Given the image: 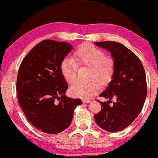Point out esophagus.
Returning a JSON list of instances; mask_svg holds the SVG:
<instances>
[{
  "mask_svg": "<svg viewBox=\"0 0 158 158\" xmlns=\"http://www.w3.org/2000/svg\"><path fill=\"white\" fill-rule=\"evenodd\" d=\"M82 101H83V103H90V102H91V101L89 100V99H83Z\"/></svg>",
  "mask_w": 158,
  "mask_h": 158,
  "instance_id": "esophagus-1",
  "label": "esophagus"
}]
</instances>
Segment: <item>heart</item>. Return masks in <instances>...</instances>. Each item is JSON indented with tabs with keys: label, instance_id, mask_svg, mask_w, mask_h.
<instances>
[{
	"label": "heart",
	"instance_id": "b5f03b06",
	"mask_svg": "<svg viewBox=\"0 0 158 158\" xmlns=\"http://www.w3.org/2000/svg\"><path fill=\"white\" fill-rule=\"evenodd\" d=\"M89 68L88 83L77 82L70 87V94L75 97L89 98L101 89L102 84H106L112 79L115 70L113 58L104 55L100 48L91 43L85 42L78 46L73 55V59L66 57L61 61L60 71L68 83L73 84L77 79L78 67Z\"/></svg>",
	"mask_w": 158,
	"mask_h": 158
}]
</instances>
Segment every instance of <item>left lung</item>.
Here are the masks:
<instances>
[{"instance_id":"left-lung-1","label":"left lung","mask_w":158,"mask_h":158,"mask_svg":"<svg viewBox=\"0 0 158 158\" xmlns=\"http://www.w3.org/2000/svg\"><path fill=\"white\" fill-rule=\"evenodd\" d=\"M94 44L110 51L115 64L112 80L99 95L109 101H98L102 108L94 115L95 121L104 130L121 131L134 121L143 107L147 94L144 67L137 55L119 42L107 41ZM113 98L117 101L110 106L109 102Z\"/></svg>"}]
</instances>
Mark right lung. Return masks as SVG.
Instances as JSON below:
<instances>
[{"label":"right lung","mask_w":158,"mask_h":158,"mask_svg":"<svg viewBox=\"0 0 158 158\" xmlns=\"http://www.w3.org/2000/svg\"><path fill=\"white\" fill-rule=\"evenodd\" d=\"M73 47L69 43L45 40L22 61L16 82L18 100L29 123L46 134H56L69 127L80 98L65 96L69 88L60 64Z\"/></svg>","instance_id":"add662e5"}]
</instances>
